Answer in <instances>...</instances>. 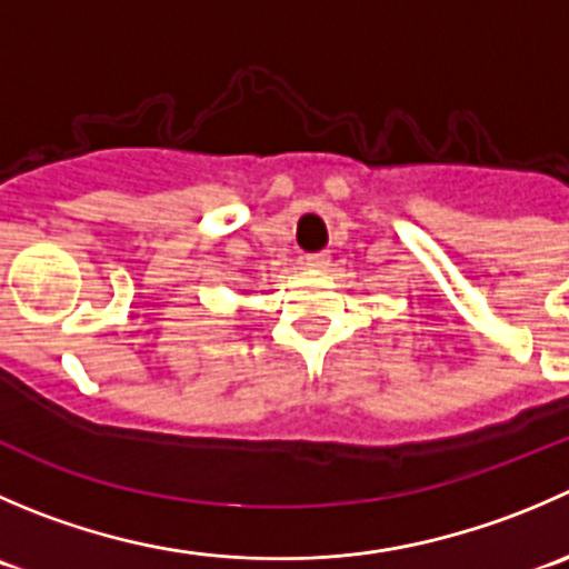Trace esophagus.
I'll use <instances>...</instances> for the list:
<instances>
[{
  "label": "esophagus",
  "mask_w": 569,
  "mask_h": 569,
  "mask_svg": "<svg viewBox=\"0 0 569 569\" xmlns=\"http://www.w3.org/2000/svg\"><path fill=\"white\" fill-rule=\"evenodd\" d=\"M328 263H330L328 252H308L306 256V267H311V269H325Z\"/></svg>",
  "instance_id": "1"
}]
</instances>
